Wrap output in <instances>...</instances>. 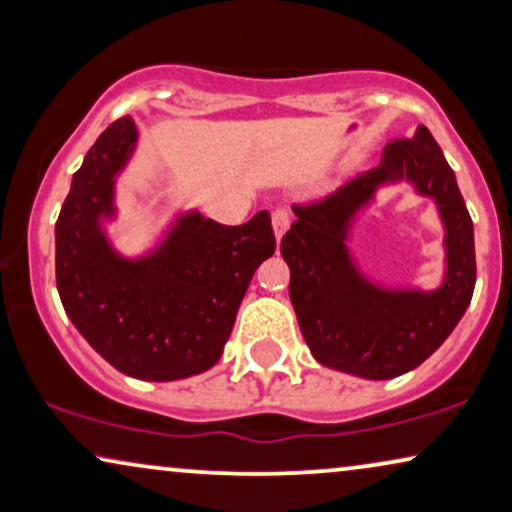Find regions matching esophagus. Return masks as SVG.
I'll use <instances>...</instances> for the list:
<instances>
[{
    "label": "esophagus",
    "instance_id": "1",
    "mask_svg": "<svg viewBox=\"0 0 512 512\" xmlns=\"http://www.w3.org/2000/svg\"><path fill=\"white\" fill-rule=\"evenodd\" d=\"M272 228H275V237L279 242L286 230H289V214H286V209H275V212H272Z\"/></svg>",
    "mask_w": 512,
    "mask_h": 512
}]
</instances>
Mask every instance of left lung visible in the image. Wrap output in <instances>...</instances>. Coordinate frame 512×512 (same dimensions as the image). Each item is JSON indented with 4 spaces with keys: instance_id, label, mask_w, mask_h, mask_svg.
Here are the masks:
<instances>
[{
    "instance_id": "left-lung-1",
    "label": "left lung",
    "mask_w": 512,
    "mask_h": 512,
    "mask_svg": "<svg viewBox=\"0 0 512 512\" xmlns=\"http://www.w3.org/2000/svg\"><path fill=\"white\" fill-rule=\"evenodd\" d=\"M401 180L436 201L444 221L446 275L433 292L370 283L348 251L355 216L382 185ZM293 212L298 221L279 251L291 270L289 296L300 331L321 366L391 380L429 359L464 317L475 289L473 221L429 128L419 125L412 139L389 142L380 165Z\"/></svg>"
}]
</instances>
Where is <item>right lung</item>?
I'll return each instance as SVG.
<instances>
[{"instance_id":"add662e5","label":"right lung","mask_w":512,"mask_h":512,"mask_svg":"<svg viewBox=\"0 0 512 512\" xmlns=\"http://www.w3.org/2000/svg\"><path fill=\"white\" fill-rule=\"evenodd\" d=\"M137 149L130 116L97 137L74 172L55 223V282L88 345L121 373L172 382L221 359L258 265L275 254L270 214L221 226L181 212L156 247L128 258L104 223L116 216V179Z\"/></svg>"}]
</instances>
